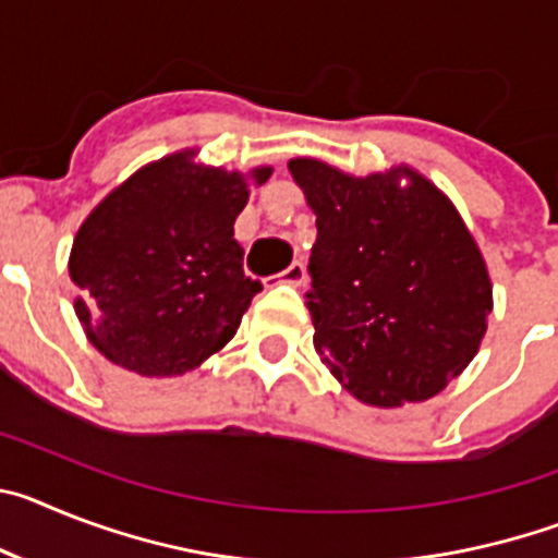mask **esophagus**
Returning a JSON list of instances; mask_svg holds the SVG:
<instances>
[{
	"label": "esophagus",
	"instance_id": "1",
	"mask_svg": "<svg viewBox=\"0 0 558 558\" xmlns=\"http://www.w3.org/2000/svg\"><path fill=\"white\" fill-rule=\"evenodd\" d=\"M279 282H284V284H293V288H299V284L304 282V265H302V263H293V265H288V268H284L282 274H279Z\"/></svg>",
	"mask_w": 558,
	"mask_h": 558
}]
</instances>
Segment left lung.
Wrapping results in <instances>:
<instances>
[{"instance_id":"1","label":"left lung","mask_w":558,"mask_h":558,"mask_svg":"<svg viewBox=\"0 0 558 558\" xmlns=\"http://www.w3.org/2000/svg\"><path fill=\"white\" fill-rule=\"evenodd\" d=\"M288 167L318 226L307 307L324 366L374 408L445 391L492 313L486 259L452 201L408 165L349 175L299 156Z\"/></svg>"}]
</instances>
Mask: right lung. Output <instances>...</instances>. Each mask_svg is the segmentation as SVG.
Listing matches in <instances>:
<instances>
[{"instance_id": "1", "label": "right lung", "mask_w": 558, "mask_h": 558, "mask_svg": "<svg viewBox=\"0 0 558 558\" xmlns=\"http://www.w3.org/2000/svg\"><path fill=\"white\" fill-rule=\"evenodd\" d=\"M270 172L201 165L186 147L140 167L88 211L69 276L97 352L142 377H181L234 338L263 290L243 274L234 220Z\"/></svg>"}]
</instances>
